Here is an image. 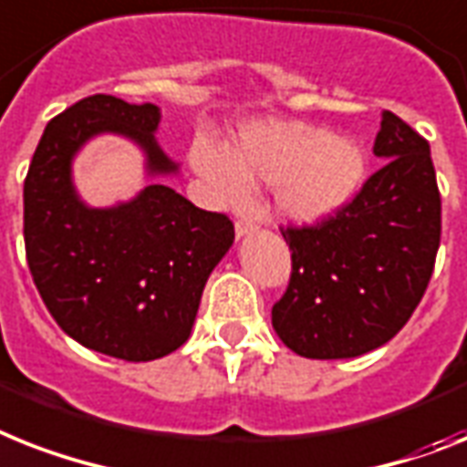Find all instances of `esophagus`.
<instances>
[{"label":"esophagus","mask_w":467,"mask_h":467,"mask_svg":"<svg viewBox=\"0 0 467 467\" xmlns=\"http://www.w3.org/2000/svg\"><path fill=\"white\" fill-rule=\"evenodd\" d=\"M255 229H257V226L253 224L250 219H238V222H236V236L238 238L248 236V234H253Z\"/></svg>","instance_id":"obj_1"}]
</instances>
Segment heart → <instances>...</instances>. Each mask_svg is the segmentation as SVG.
I'll return each instance as SVG.
<instances>
[{"instance_id":"1","label":"heart","mask_w":467,"mask_h":467,"mask_svg":"<svg viewBox=\"0 0 467 467\" xmlns=\"http://www.w3.org/2000/svg\"><path fill=\"white\" fill-rule=\"evenodd\" d=\"M192 167L229 205H245L250 183L275 186L279 214L315 224L344 210L368 176V155L353 138L300 121H269L238 133L229 152L195 142Z\"/></svg>"}]
</instances>
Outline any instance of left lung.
<instances>
[{
    "mask_svg": "<svg viewBox=\"0 0 467 467\" xmlns=\"http://www.w3.org/2000/svg\"><path fill=\"white\" fill-rule=\"evenodd\" d=\"M375 155L384 167L344 210L281 229L291 281L272 307V327L303 358H358L391 341L432 276L441 198L430 142L381 111Z\"/></svg>",
    "mask_w": 467,
    "mask_h": 467,
    "instance_id": "obj_1",
    "label": "left lung"
}]
</instances>
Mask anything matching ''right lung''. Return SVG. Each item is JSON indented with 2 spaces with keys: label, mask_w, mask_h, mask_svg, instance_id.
<instances>
[{
  "label": "right lung",
  "mask_w": 467,
  "mask_h": 467,
  "mask_svg": "<svg viewBox=\"0 0 467 467\" xmlns=\"http://www.w3.org/2000/svg\"><path fill=\"white\" fill-rule=\"evenodd\" d=\"M160 119L155 104L80 99L47 123L23 183L26 257L49 315L86 348L129 363L186 344L202 288L234 243L226 214L161 183L114 207L78 198L73 157L102 133L136 142L148 176L179 171L155 138Z\"/></svg>",
  "instance_id": "1"
}]
</instances>
